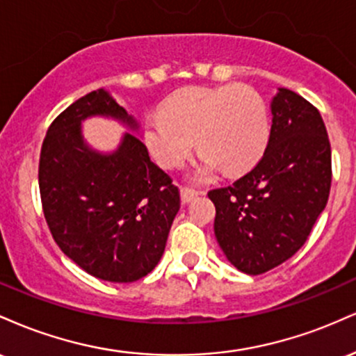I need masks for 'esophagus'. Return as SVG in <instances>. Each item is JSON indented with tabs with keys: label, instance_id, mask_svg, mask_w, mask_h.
Wrapping results in <instances>:
<instances>
[{
	"label": "esophagus",
	"instance_id": "1",
	"mask_svg": "<svg viewBox=\"0 0 356 356\" xmlns=\"http://www.w3.org/2000/svg\"><path fill=\"white\" fill-rule=\"evenodd\" d=\"M197 197V191L189 189V187H181V201L182 204H189Z\"/></svg>",
	"mask_w": 356,
	"mask_h": 356
}]
</instances>
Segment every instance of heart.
Wrapping results in <instances>:
<instances>
[{"instance_id": "b5f03b06", "label": "heart", "mask_w": 356, "mask_h": 356, "mask_svg": "<svg viewBox=\"0 0 356 356\" xmlns=\"http://www.w3.org/2000/svg\"><path fill=\"white\" fill-rule=\"evenodd\" d=\"M268 112L263 99L244 85L184 88L167 100L164 112L145 118L144 138L155 161L165 169L181 167L197 138L204 154L194 172L199 181L222 169L246 172L268 144Z\"/></svg>"}]
</instances>
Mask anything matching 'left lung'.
Masks as SVG:
<instances>
[{
  "label": "left lung",
  "instance_id": "8db88e82",
  "mask_svg": "<svg viewBox=\"0 0 356 356\" xmlns=\"http://www.w3.org/2000/svg\"><path fill=\"white\" fill-rule=\"evenodd\" d=\"M261 161L232 186L211 191L214 234L239 271L263 275L308 239L332 187V147L316 108L288 88L271 102Z\"/></svg>",
  "mask_w": 356,
  "mask_h": 356
}]
</instances>
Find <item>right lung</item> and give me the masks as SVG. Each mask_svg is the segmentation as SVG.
Masks as SVG:
<instances>
[{
  "label": "right lung",
  "mask_w": 356,
  "mask_h": 356,
  "mask_svg": "<svg viewBox=\"0 0 356 356\" xmlns=\"http://www.w3.org/2000/svg\"><path fill=\"white\" fill-rule=\"evenodd\" d=\"M88 117L115 118L138 130L136 118L104 88L65 108L40 154L43 214L55 243L83 271L132 283L161 261L181 195L134 134L125 132L110 154L92 149L81 134Z\"/></svg>",
  "instance_id": "1"
}]
</instances>
